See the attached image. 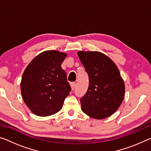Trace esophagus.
I'll use <instances>...</instances> for the list:
<instances>
[{
	"label": "esophagus",
	"mask_w": 151,
	"mask_h": 151,
	"mask_svg": "<svg viewBox=\"0 0 151 151\" xmlns=\"http://www.w3.org/2000/svg\"><path fill=\"white\" fill-rule=\"evenodd\" d=\"M75 86H76L75 83H70V86H71V88H72V90H74V89H75Z\"/></svg>",
	"instance_id": "esophagus-1"
}]
</instances>
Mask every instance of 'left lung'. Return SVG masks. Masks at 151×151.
<instances>
[{
	"label": "left lung",
	"mask_w": 151,
	"mask_h": 151,
	"mask_svg": "<svg viewBox=\"0 0 151 151\" xmlns=\"http://www.w3.org/2000/svg\"><path fill=\"white\" fill-rule=\"evenodd\" d=\"M78 56L89 81L86 93L81 98L82 111L96 119L111 116L124 95V84L118 68L101 52L79 51Z\"/></svg>",
	"instance_id": "left-lung-1"
}]
</instances>
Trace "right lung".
Returning a JSON list of instances; mask_svg holds the SVG:
<instances>
[{
    "mask_svg": "<svg viewBox=\"0 0 151 151\" xmlns=\"http://www.w3.org/2000/svg\"><path fill=\"white\" fill-rule=\"evenodd\" d=\"M65 53L47 50L37 55L22 75L20 90L22 99L36 115L47 116L62 109L71 87L61 64Z\"/></svg>",
    "mask_w": 151,
    "mask_h": 151,
    "instance_id": "1",
    "label": "right lung"
}]
</instances>
